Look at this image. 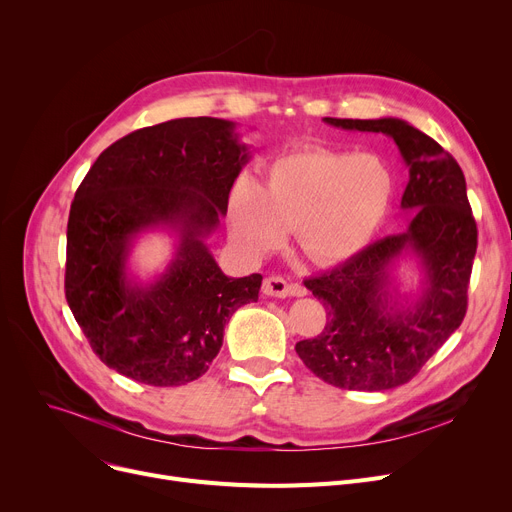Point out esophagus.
<instances>
[{
	"instance_id": "1",
	"label": "esophagus",
	"mask_w": 512,
	"mask_h": 512,
	"mask_svg": "<svg viewBox=\"0 0 512 512\" xmlns=\"http://www.w3.org/2000/svg\"><path fill=\"white\" fill-rule=\"evenodd\" d=\"M307 290L301 284H288L282 276H267L263 280V294L267 297H276V299H286V297H303Z\"/></svg>"
}]
</instances>
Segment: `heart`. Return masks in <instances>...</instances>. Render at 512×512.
<instances>
[{
	"label": "heart",
	"mask_w": 512,
	"mask_h": 512,
	"mask_svg": "<svg viewBox=\"0 0 512 512\" xmlns=\"http://www.w3.org/2000/svg\"><path fill=\"white\" fill-rule=\"evenodd\" d=\"M392 193V174L375 155L297 149L272 161L263 188L251 180L234 186L230 236L242 253L259 257L278 249L286 230H294L311 263H344L378 234Z\"/></svg>",
	"instance_id": "obj_1"
}]
</instances>
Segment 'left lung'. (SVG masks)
I'll list each match as a JSON object with an SVG mask.
<instances>
[{"mask_svg":"<svg viewBox=\"0 0 512 512\" xmlns=\"http://www.w3.org/2000/svg\"><path fill=\"white\" fill-rule=\"evenodd\" d=\"M344 130L384 132L409 166L400 207L415 211L409 230L373 242L305 286L326 307V328L301 340V361L336 388L382 392L411 382L461 326L477 251V224L456 159L432 137L398 118H324ZM413 250L426 272L422 299L407 310L387 305L389 265Z\"/></svg>","mask_w":512,"mask_h":512,"instance_id":"8db88e82","label":"left lung"}]
</instances>
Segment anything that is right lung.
I'll list each match as a JSON object with an SVG mask.
<instances>
[{
  "label": "right lung",
  "mask_w": 512,
  "mask_h": 512,
  "mask_svg": "<svg viewBox=\"0 0 512 512\" xmlns=\"http://www.w3.org/2000/svg\"><path fill=\"white\" fill-rule=\"evenodd\" d=\"M247 161L232 122L178 118L126 134L80 182L64 288L107 367L149 386L193 382L220 353L232 313L257 301L263 278L224 276L205 245ZM159 225L179 232L177 259L153 285H134L125 276L131 238Z\"/></svg>",
  "instance_id": "add662e5"
}]
</instances>
